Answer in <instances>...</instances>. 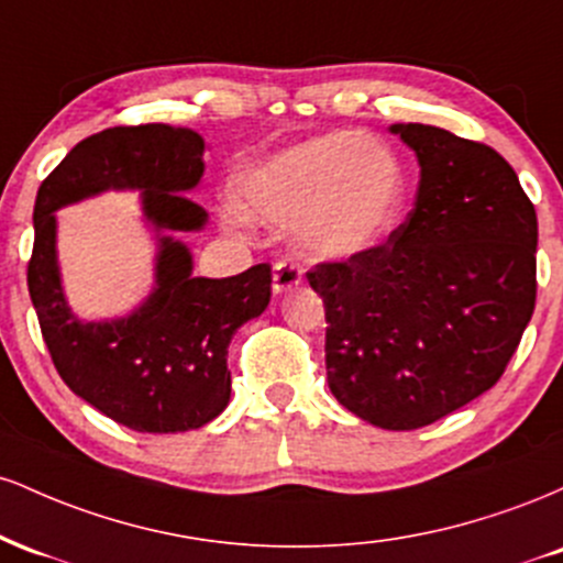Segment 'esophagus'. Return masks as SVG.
<instances>
[{"label":"esophagus","mask_w":563,"mask_h":563,"mask_svg":"<svg viewBox=\"0 0 563 563\" xmlns=\"http://www.w3.org/2000/svg\"><path fill=\"white\" fill-rule=\"evenodd\" d=\"M301 283V269L296 264L288 262H277L273 267V290L277 296L286 294V290L296 288Z\"/></svg>","instance_id":"34e87169"}]
</instances>
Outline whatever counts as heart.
<instances>
[{"label":"heart","instance_id":"b5f03b06","mask_svg":"<svg viewBox=\"0 0 563 563\" xmlns=\"http://www.w3.org/2000/svg\"><path fill=\"white\" fill-rule=\"evenodd\" d=\"M405 198V166L397 153L354 129L277 151L235 187L238 214L267 228H290L296 251L312 262L371 251L399 222Z\"/></svg>","mask_w":563,"mask_h":563}]
</instances>
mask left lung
<instances>
[{
    "instance_id": "1",
    "label": "left lung",
    "mask_w": 563,
    "mask_h": 563,
    "mask_svg": "<svg viewBox=\"0 0 563 563\" xmlns=\"http://www.w3.org/2000/svg\"><path fill=\"white\" fill-rule=\"evenodd\" d=\"M421 166L389 241L318 264L333 397L363 421L412 431L493 389L538 294V214L510 164L439 126L391 124Z\"/></svg>"
}]
</instances>
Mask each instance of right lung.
<instances>
[{
  "mask_svg": "<svg viewBox=\"0 0 563 563\" xmlns=\"http://www.w3.org/2000/svg\"><path fill=\"white\" fill-rule=\"evenodd\" d=\"M206 142L185 126H115L81 140L44 179L34 206L29 294L44 344L68 389L142 434H177L214 421L230 402L228 346L273 294L269 264L232 277H196L185 232L209 214L185 192L203 177ZM108 189H137L157 241L154 288L132 313L81 321L56 262L63 205Z\"/></svg>",
  "mask_w": 563,
  "mask_h": 563,
  "instance_id": "obj_1",
  "label": "right lung"
}]
</instances>
